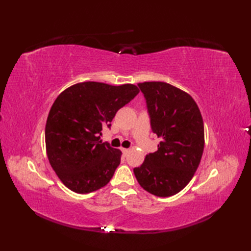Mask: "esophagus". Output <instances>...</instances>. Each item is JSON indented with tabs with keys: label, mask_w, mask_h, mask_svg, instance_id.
<instances>
[{
	"label": "esophagus",
	"mask_w": 251,
	"mask_h": 251,
	"mask_svg": "<svg viewBox=\"0 0 251 251\" xmlns=\"http://www.w3.org/2000/svg\"><path fill=\"white\" fill-rule=\"evenodd\" d=\"M122 152H123V154H124V155H127V153L129 152V150H128V149H124V148H123V149H122Z\"/></svg>",
	"instance_id": "esophagus-1"
}]
</instances>
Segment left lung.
Listing matches in <instances>:
<instances>
[{
    "label": "left lung",
    "mask_w": 251,
    "mask_h": 251,
    "mask_svg": "<svg viewBox=\"0 0 251 251\" xmlns=\"http://www.w3.org/2000/svg\"><path fill=\"white\" fill-rule=\"evenodd\" d=\"M146 99L152 131L161 142L134 168L138 182L155 196L177 194L190 182L204 151V123L199 106L182 90L164 82L138 84Z\"/></svg>",
    "instance_id": "8db88e82"
}]
</instances>
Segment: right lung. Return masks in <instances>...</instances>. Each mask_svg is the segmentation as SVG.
<instances>
[{"instance_id":"right-lung-1","label":"right lung","mask_w":251,"mask_h":251,"mask_svg":"<svg viewBox=\"0 0 251 251\" xmlns=\"http://www.w3.org/2000/svg\"><path fill=\"white\" fill-rule=\"evenodd\" d=\"M138 93L132 84L84 82L58 96L47 117L45 143L51 167L68 189L87 194L109 183L122 152L100 136Z\"/></svg>"}]
</instances>
